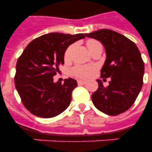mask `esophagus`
Segmentation results:
<instances>
[{"label":"esophagus","instance_id":"34e87169","mask_svg":"<svg viewBox=\"0 0 152 152\" xmlns=\"http://www.w3.org/2000/svg\"><path fill=\"white\" fill-rule=\"evenodd\" d=\"M77 83H78V84H86V83H87V81L79 80H77Z\"/></svg>","mask_w":152,"mask_h":152}]
</instances>
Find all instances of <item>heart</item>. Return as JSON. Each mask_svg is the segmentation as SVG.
<instances>
[{
    "label": "heart",
    "instance_id": "heart-1",
    "mask_svg": "<svg viewBox=\"0 0 152 152\" xmlns=\"http://www.w3.org/2000/svg\"><path fill=\"white\" fill-rule=\"evenodd\" d=\"M99 42L96 41L95 39H89L86 42L87 47L89 50H91L93 47H95V46L99 45ZM72 50H73V45L69 46L65 50L64 53V59L65 61H69V60L71 59ZM95 70H96V68L93 65H76L72 69L71 72L73 76H75L77 78L87 79L92 76Z\"/></svg>",
    "mask_w": 152,
    "mask_h": 152
}]
</instances>
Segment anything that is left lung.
I'll list each match as a JSON object with an SVG mask.
<instances>
[{
  "mask_svg": "<svg viewBox=\"0 0 152 152\" xmlns=\"http://www.w3.org/2000/svg\"><path fill=\"white\" fill-rule=\"evenodd\" d=\"M85 35L103 44L106 59L101 77L110 78L107 87L98 80L99 88L91 95L93 104L108 115L124 113L134 103L143 86L144 64L139 49L130 39L112 30H99Z\"/></svg>",
  "mask_w": 152,
  "mask_h": 152,
  "instance_id": "1",
  "label": "left lung"
}]
</instances>
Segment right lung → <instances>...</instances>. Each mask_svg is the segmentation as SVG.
<instances>
[{"label": "right lung", "instance_id": "1", "mask_svg": "<svg viewBox=\"0 0 152 152\" xmlns=\"http://www.w3.org/2000/svg\"><path fill=\"white\" fill-rule=\"evenodd\" d=\"M85 34L50 33L34 39L18 58L15 88L23 106L32 114L43 118L59 115L69 106L72 92L77 86L74 79L64 83L53 82V76L64 64L67 47Z\"/></svg>", "mask_w": 152, "mask_h": 152}]
</instances>
